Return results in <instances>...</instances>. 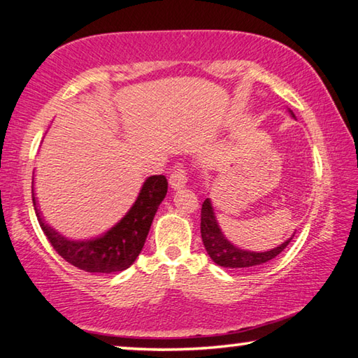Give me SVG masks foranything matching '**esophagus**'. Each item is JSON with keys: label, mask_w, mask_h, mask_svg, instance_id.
Masks as SVG:
<instances>
[{"label": "esophagus", "mask_w": 358, "mask_h": 358, "mask_svg": "<svg viewBox=\"0 0 358 358\" xmlns=\"http://www.w3.org/2000/svg\"><path fill=\"white\" fill-rule=\"evenodd\" d=\"M186 181H187V175H186V171H183V169H175V171L171 175V178H169V183H171V187L173 191L185 187Z\"/></svg>", "instance_id": "1"}]
</instances>
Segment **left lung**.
<instances>
[{
  "label": "left lung",
  "mask_w": 358,
  "mask_h": 358,
  "mask_svg": "<svg viewBox=\"0 0 358 358\" xmlns=\"http://www.w3.org/2000/svg\"><path fill=\"white\" fill-rule=\"evenodd\" d=\"M290 115L295 118L292 110H289ZM201 234L205 250L210 259L213 260L216 265L224 266V268H235V270H250L252 266L266 264L268 260L275 259L278 254H281L286 246L290 243V240L294 238V235L287 238L280 246L273 248L270 251H248L241 250V248L235 246L234 243L226 238V235L222 234L220 227V222L216 220L213 203L211 199L207 197L202 203L201 211Z\"/></svg>",
  "instance_id": "obj_1"
}]
</instances>
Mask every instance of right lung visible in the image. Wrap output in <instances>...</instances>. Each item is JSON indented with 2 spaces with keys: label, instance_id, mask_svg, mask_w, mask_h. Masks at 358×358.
Here are the masks:
<instances>
[{
  "label": "right lung",
  "instance_id": "obj_1",
  "mask_svg": "<svg viewBox=\"0 0 358 358\" xmlns=\"http://www.w3.org/2000/svg\"><path fill=\"white\" fill-rule=\"evenodd\" d=\"M167 194V180L164 175H151L143 181L141 192L121 220L107 232L93 238L72 240L64 237L48 224L38 208V197L34 194L33 205L36 216L50 241L53 250L66 262L88 273H117L136 262L150 232L151 222Z\"/></svg>",
  "mask_w": 358,
  "mask_h": 358
}]
</instances>
